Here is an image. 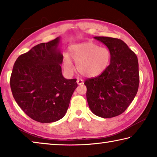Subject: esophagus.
Here are the masks:
<instances>
[{
    "label": "esophagus",
    "mask_w": 157,
    "mask_h": 157,
    "mask_svg": "<svg viewBox=\"0 0 157 157\" xmlns=\"http://www.w3.org/2000/svg\"><path fill=\"white\" fill-rule=\"evenodd\" d=\"M77 83H78V84L79 85H82L84 84V81L82 80V79H77Z\"/></svg>",
    "instance_id": "1"
}]
</instances>
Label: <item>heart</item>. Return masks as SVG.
<instances>
[{
	"label": "heart",
	"instance_id": "obj_1",
	"mask_svg": "<svg viewBox=\"0 0 157 157\" xmlns=\"http://www.w3.org/2000/svg\"><path fill=\"white\" fill-rule=\"evenodd\" d=\"M69 51L78 72L83 76L95 78L102 74L109 65L111 53L107 47L85 42L73 45ZM63 66L66 73H73L74 65L68 55L63 57Z\"/></svg>",
	"mask_w": 157,
	"mask_h": 157
}]
</instances>
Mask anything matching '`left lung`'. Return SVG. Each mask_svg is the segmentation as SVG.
<instances>
[{"label": "left lung", "instance_id": "obj_1", "mask_svg": "<svg viewBox=\"0 0 157 157\" xmlns=\"http://www.w3.org/2000/svg\"><path fill=\"white\" fill-rule=\"evenodd\" d=\"M111 53L110 64L101 75L86 79V99L90 109L101 118L123 113L137 94L139 62L136 54L121 39L94 36Z\"/></svg>", "mask_w": 157, "mask_h": 157}]
</instances>
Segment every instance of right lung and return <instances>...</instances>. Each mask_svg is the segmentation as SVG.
I'll list each match as a JSON object with an SVG mask.
<instances>
[{
  "instance_id": "right-lung-1",
  "label": "right lung",
  "mask_w": 157,
  "mask_h": 157,
  "mask_svg": "<svg viewBox=\"0 0 157 157\" xmlns=\"http://www.w3.org/2000/svg\"><path fill=\"white\" fill-rule=\"evenodd\" d=\"M60 36L34 46L20 55L10 78L13 97L32 119L39 123L60 120L78 87L76 79L63 78Z\"/></svg>"
}]
</instances>
